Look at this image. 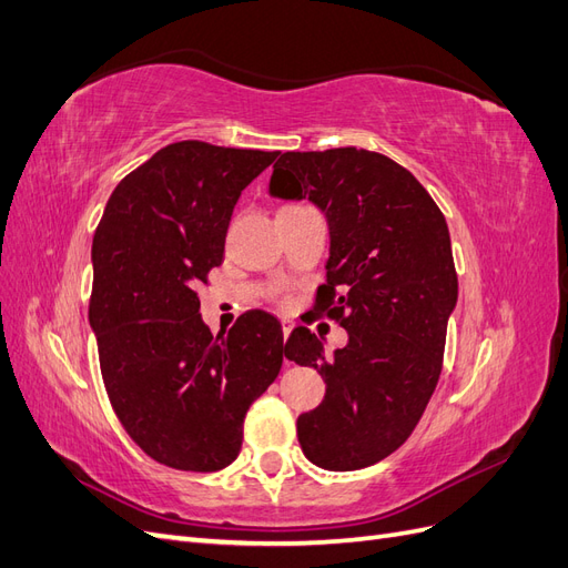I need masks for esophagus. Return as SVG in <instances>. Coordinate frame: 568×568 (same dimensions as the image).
I'll return each mask as SVG.
<instances>
[{"label":"esophagus","mask_w":568,"mask_h":568,"mask_svg":"<svg viewBox=\"0 0 568 568\" xmlns=\"http://www.w3.org/2000/svg\"><path fill=\"white\" fill-rule=\"evenodd\" d=\"M282 332H284V341H286L291 336V332H294V322L282 320Z\"/></svg>","instance_id":"1"}]
</instances>
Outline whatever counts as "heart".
<instances>
[{
    "instance_id": "1",
    "label": "heart",
    "mask_w": 568,
    "mask_h": 568,
    "mask_svg": "<svg viewBox=\"0 0 568 568\" xmlns=\"http://www.w3.org/2000/svg\"><path fill=\"white\" fill-rule=\"evenodd\" d=\"M284 301H286V298H284Z\"/></svg>"
}]
</instances>
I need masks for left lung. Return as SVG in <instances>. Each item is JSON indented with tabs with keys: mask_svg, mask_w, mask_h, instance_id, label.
<instances>
[{
	"mask_svg": "<svg viewBox=\"0 0 568 568\" xmlns=\"http://www.w3.org/2000/svg\"><path fill=\"white\" fill-rule=\"evenodd\" d=\"M270 192L324 211L332 251L313 307L348 332L334 357L305 326L286 341L284 355L326 384L298 443L322 469L369 467L415 432L438 384L457 303L448 225L407 168L357 146L282 153Z\"/></svg>",
	"mask_w": 568,
	"mask_h": 568,
	"instance_id": "1",
	"label": "left lung"
}]
</instances>
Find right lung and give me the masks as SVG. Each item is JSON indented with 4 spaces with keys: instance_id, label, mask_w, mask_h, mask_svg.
I'll list each match as a JSON object with an SVG mask.
<instances>
[{
    "instance_id": "add662e5",
    "label": "right lung",
    "mask_w": 568,
    "mask_h": 568,
    "mask_svg": "<svg viewBox=\"0 0 568 568\" xmlns=\"http://www.w3.org/2000/svg\"><path fill=\"white\" fill-rule=\"evenodd\" d=\"M277 153L168 144L118 182L94 232L101 379L128 436L165 467L232 464L251 403L282 369L277 317L248 311L213 336L196 294L222 263L239 196Z\"/></svg>"
}]
</instances>
